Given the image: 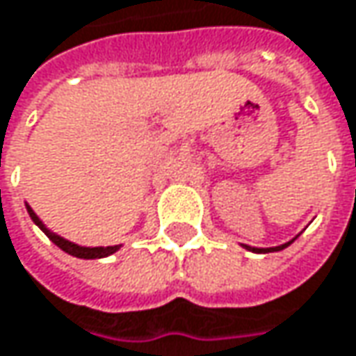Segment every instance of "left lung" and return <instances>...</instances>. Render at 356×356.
<instances>
[{
    "instance_id": "1",
    "label": "left lung",
    "mask_w": 356,
    "mask_h": 356,
    "mask_svg": "<svg viewBox=\"0 0 356 356\" xmlns=\"http://www.w3.org/2000/svg\"><path fill=\"white\" fill-rule=\"evenodd\" d=\"M291 244V242H289ZM289 244H285V245H279V248H268V250H258V248H252L254 252H275V250H283V248H287Z\"/></svg>"
}]
</instances>
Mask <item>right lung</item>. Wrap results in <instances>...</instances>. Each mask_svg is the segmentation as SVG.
<instances>
[{"instance_id":"obj_1","label":"right lung","mask_w":356,"mask_h":356,"mask_svg":"<svg viewBox=\"0 0 356 356\" xmlns=\"http://www.w3.org/2000/svg\"><path fill=\"white\" fill-rule=\"evenodd\" d=\"M26 209H28V213H30V217H32V221L47 234V238L53 242V244H57L63 252L67 254H71V256H77V258H104V256H111L114 254L116 250H118V245H100V248H86V245H77L73 244V242H69V240H63L61 236H57V234H53V232H49L47 227H44V223L36 217V213L30 209V204H26Z\"/></svg>"}]
</instances>
